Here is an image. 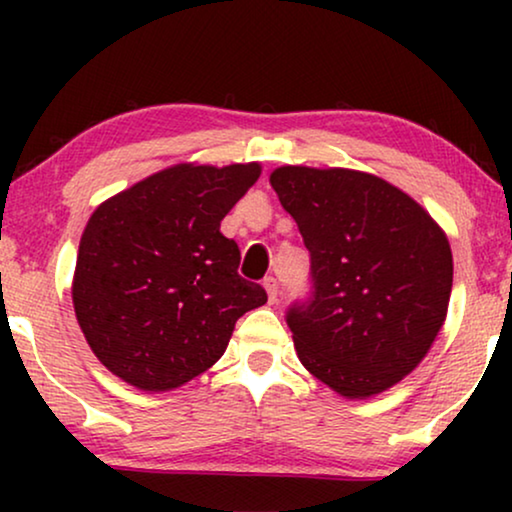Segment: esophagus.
<instances>
[{
  "mask_svg": "<svg viewBox=\"0 0 512 512\" xmlns=\"http://www.w3.org/2000/svg\"><path fill=\"white\" fill-rule=\"evenodd\" d=\"M263 286H265V291H268V303L275 305L277 303V293H279L277 279L275 277H265L263 279Z\"/></svg>",
  "mask_w": 512,
  "mask_h": 512,
  "instance_id": "1",
  "label": "esophagus"
}]
</instances>
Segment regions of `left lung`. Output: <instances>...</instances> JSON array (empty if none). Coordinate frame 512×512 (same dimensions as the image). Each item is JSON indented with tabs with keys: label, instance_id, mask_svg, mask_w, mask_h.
Returning a JSON list of instances; mask_svg holds the SVG:
<instances>
[{
	"label": "left lung",
	"instance_id": "1",
	"mask_svg": "<svg viewBox=\"0 0 512 512\" xmlns=\"http://www.w3.org/2000/svg\"><path fill=\"white\" fill-rule=\"evenodd\" d=\"M312 263V296L286 312L298 359L347 398L417 368L443 328L452 251L408 193L375 174L284 165L270 174Z\"/></svg>",
	"mask_w": 512,
	"mask_h": 512
}]
</instances>
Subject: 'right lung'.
I'll list each match as a JSON object with an SVG mask.
<instances>
[{
    "instance_id": "obj_1",
    "label": "right lung",
    "mask_w": 512,
    "mask_h": 512,
    "mask_svg": "<svg viewBox=\"0 0 512 512\" xmlns=\"http://www.w3.org/2000/svg\"><path fill=\"white\" fill-rule=\"evenodd\" d=\"M261 165L181 163L151 174L88 219L72 300L102 366L142 391H170L226 352L235 321L265 305L237 275L240 249L221 221Z\"/></svg>"
}]
</instances>
